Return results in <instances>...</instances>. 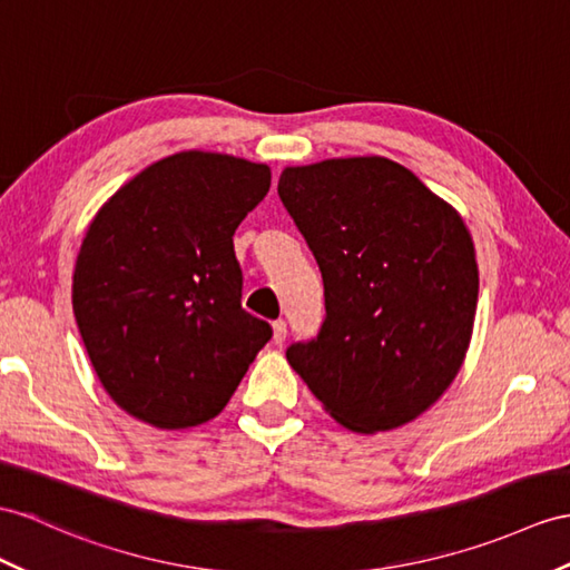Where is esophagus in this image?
<instances>
[{
  "label": "esophagus",
  "instance_id": "obj_1",
  "mask_svg": "<svg viewBox=\"0 0 570 570\" xmlns=\"http://www.w3.org/2000/svg\"><path fill=\"white\" fill-rule=\"evenodd\" d=\"M285 338H287V324L283 322V318H277V322H273V343L283 345Z\"/></svg>",
  "mask_w": 570,
  "mask_h": 570
}]
</instances>
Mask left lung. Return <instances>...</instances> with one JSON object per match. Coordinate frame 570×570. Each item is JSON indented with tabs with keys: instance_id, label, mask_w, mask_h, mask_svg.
<instances>
[{
	"instance_id": "obj_1",
	"label": "left lung",
	"mask_w": 570,
	"mask_h": 570,
	"mask_svg": "<svg viewBox=\"0 0 570 570\" xmlns=\"http://www.w3.org/2000/svg\"><path fill=\"white\" fill-rule=\"evenodd\" d=\"M277 196L324 277L318 336L287 348L331 419L380 433L419 419L460 372L479 268L450 203L386 157L287 166Z\"/></svg>"
}]
</instances>
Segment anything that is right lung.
<instances>
[{
	"mask_svg": "<svg viewBox=\"0 0 570 570\" xmlns=\"http://www.w3.org/2000/svg\"><path fill=\"white\" fill-rule=\"evenodd\" d=\"M271 169L188 149L147 166L96 213L75 263V318L104 390L132 419L193 428L227 406L273 336L242 309L234 232Z\"/></svg>",
	"mask_w": 570,
	"mask_h": 570,
	"instance_id": "1",
	"label": "right lung"
}]
</instances>
